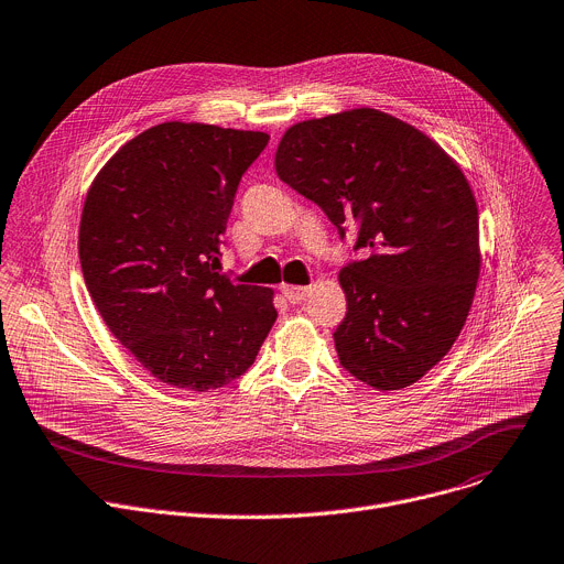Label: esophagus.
Here are the masks:
<instances>
[{"instance_id":"1","label":"esophagus","mask_w":564,"mask_h":564,"mask_svg":"<svg viewBox=\"0 0 564 564\" xmlns=\"http://www.w3.org/2000/svg\"><path fill=\"white\" fill-rule=\"evenodd\" d=\"M281 292H283V296H285L290 303H299V301H303L305 296H308L311 288H301V285H281Z\"/></svg>"}]
</instances>
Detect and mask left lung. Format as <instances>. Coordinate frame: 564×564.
<instances>
[{
	"mask_svg": "<svg viewBox=\"0 0 564 564\" xmlns=\"http://www.w3.org/2000/svg\"><path fill=\"white\" fill-rule=\"evenodd\" d=\"M274 166L339 238L357 229L352 249L365 251L339 272V365L378 391L414 384L452 348L477 290L479 212L464 171L427 134L371 108L288 128Z\"/></svg>",
	"mask_w": 564,
	"mask_h": 564,
	"instance_id": "1",
	"label": "left lung"
}]
</instances>
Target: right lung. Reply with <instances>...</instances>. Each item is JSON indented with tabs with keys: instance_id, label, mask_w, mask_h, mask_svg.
<instances>
[{
	"instance_id": "obj_1",
	"label": "right lung",
	"mask_w": 564,
	"mask_h": 564,
	"mask_svg": "<svg viewBox=\"0 0 564 564\" xmlns=\"http://www.w3.org/2000/svg\"><path fill=\"white\" fill-rule=\"evenodd\" d=\"M268 141L166 121L121 145L89 186L78 234L85 285L160 382L199 393L229 384L276 322L270 288L218 272L240 177Z\"/></svg>"
}]
</instances>
